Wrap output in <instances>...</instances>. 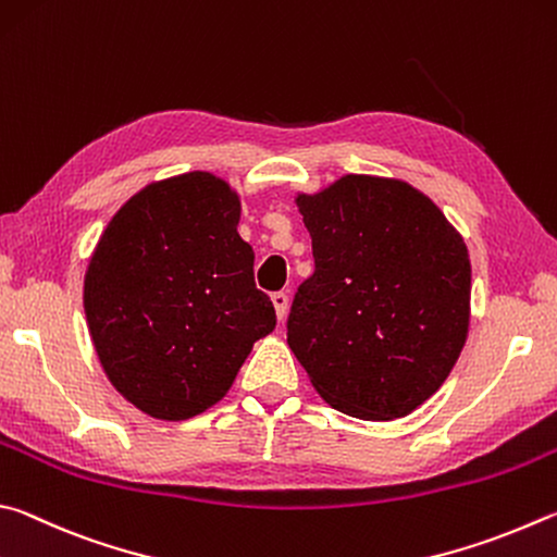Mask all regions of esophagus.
I'll return each mask as SVG.
<instances>
[{
  "mask_svg": "<svg viewBox=\"0 0 557 557\" xmlns=\"http://www.w3.org/2000/svg\"><path fill=\"white\" fill-rule=\"evenodd\" d=\"M271 300H273V308H276L278 320H284L288 313V294H284V290H276V294L271 296Z\"/></svg>",
  "mask_w": 557,
  "mask_h": 557,
  "instance_id": "obj_1",
  "label": "esophagus"
}]
</instances>
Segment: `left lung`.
<instances>
[{
	"mask_svg": "<svg viewBox=\"0 0 557 557\" xmlns=\"http://www.w3.org/2000/svg\"><path fill=\"white\" fill-rule=\"evenodd\" d=\"M298 208L315 271L290 306V349L337 411L408 416L465 347L472 271L462 237L423 193L374 175L298 195Z\"/></svg>",
	"mask_w": 557,
	"mask_h": 557,
	"instance_id": "left-lung-1",
	"label": "left lung"
}]
</instances>
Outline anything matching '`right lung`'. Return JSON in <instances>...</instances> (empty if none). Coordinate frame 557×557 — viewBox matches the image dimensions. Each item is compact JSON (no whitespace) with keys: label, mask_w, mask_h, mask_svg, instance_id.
<instances>
[{"label":"right lung","mask_w":557,"mask_h":557,"mask_svg":"<svg viewBox=\"0 0 557 557\" xmlns=\"http://www.w3.org/2000/svg\"><path fill=\"white\" fill-rule=\"evenodd\" d=\"M237 224L230 185L193 171L146 185L97 242L87 327L104 374L144 413L185 421L214 406L276 327Z\"/></svg>","instance_id":"1"}]
</instances>
